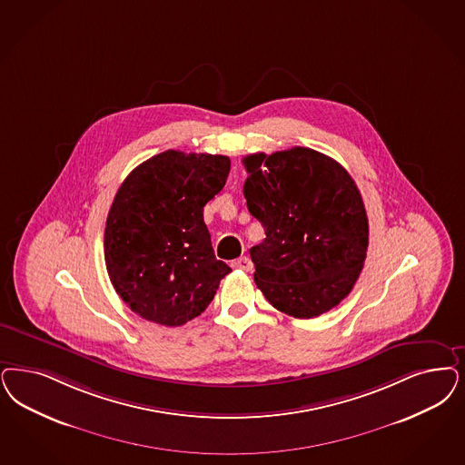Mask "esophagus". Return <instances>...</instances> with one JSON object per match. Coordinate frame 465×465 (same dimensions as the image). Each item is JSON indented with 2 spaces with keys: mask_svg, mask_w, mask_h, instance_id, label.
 I'll use <instances>...</instances> for the list:
<instances>
[{
  "mask_svg": "<svg viewBox=\"0 0 465 465\" xmlns=\"http://www.w3.org/2000/svg\"><path fill=\"white\" fill-rule=\"evenodd\" d=\"M232 266H233L235 270H242V272H252V268H254V264H252V261H251L249 257L235 259V261L232 262Z\"/></svg>",
  "mask_w": 465,
  "mask_h": 465,
  "instance_id": "esophagus-1",
  "label": "esophagus"
}]
</instances>
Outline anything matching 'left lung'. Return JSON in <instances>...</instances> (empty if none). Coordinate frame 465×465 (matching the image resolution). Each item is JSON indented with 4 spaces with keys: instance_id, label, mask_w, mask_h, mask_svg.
<instances>
[{
    "instance_id": "left-lung-1",
    "label": "left lung",
    "mask_w": 465,
    "mask_h": 465,
    "mask_svg": "<svg viewBox=\"0 0 465 465\" xmlns=\"http://www.w3.org/2000/svg\"><path fill=\"white\" fill-rule=\"evenodd\" d=\"M243 166L247 208L266 233L251 249L254 282L278 311L318 318L362 272L369 224L361 193L341 164L309 147L256 153Z\"/></svg>"
}]
</instances>
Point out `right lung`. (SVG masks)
<instances>
[{"mask_svg": "<svg viewBox=\"0 0 465 465\" xmlns=\"http://www.w3.org/2000/svg\"><path fill=\"white\" fill-rule=\"evenodd\" d=\"M230 158L164 151L114 195L104 230L113 287L141 318L182 326L206 311L232 268L214 256L204 206L226 183Z\"/></svg>", "mask_w": 465, "mask_h": 465, "instance_id": "obj_1", "label": "right lung"}]
</instances>
